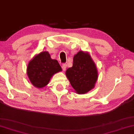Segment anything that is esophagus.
<instances>
[{
	"instance_id": "obj_1",
	"label": "esophagus",
	"mask_w": 134,
	"mask_h": 134,
	"mask_svg": "<svg viewBox=\"0 0 134 134\" xmlns=\"http://www.w3.org/2000/svg\"><path fill=\"white\" fill-rule=\"evenodd\" d=\"M62 69H63V71H65V70H66V67H67V65L65 64H62Z\"/></svg>"
}]
</instances>
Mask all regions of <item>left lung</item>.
I'll return each instance as SVG.
<instances>
[{"mask_svg": "<svg viewBox=\"0 0 134 134\" xmlns=\"http://www.w3.org/2000/svg\"><path fill=\"white\" fill-rule=\"evenodd\" d=\"M70 84L77 94H85L94 87L98 73L94 62L88 52L79 51L73 57V66L65 72Z\"/></svg>", "mask_w": 134, "mask_h": 134, "instance_id": "obj_1", "label": "left lung"}]
</instances>
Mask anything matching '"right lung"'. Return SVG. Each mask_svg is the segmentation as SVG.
<instances>
[{
    "mask_svg": "<svg viewBox=\"0 0 134 134\" xmlns=\"http://www.w3.org/2000/svg\"><path fill=\"white\" fill-rule=\"evenodd\" d=\"M61 70L58 61L52 59L48 52L43 51L29 61L27 75L34 86L41 88L49 83L53 75Z\"/></svg>",
    "mask_w": 134,
    "mask_h": 134,
    "instance_id": "add662e5",
    "label": "right lung"
}]
</instances>
